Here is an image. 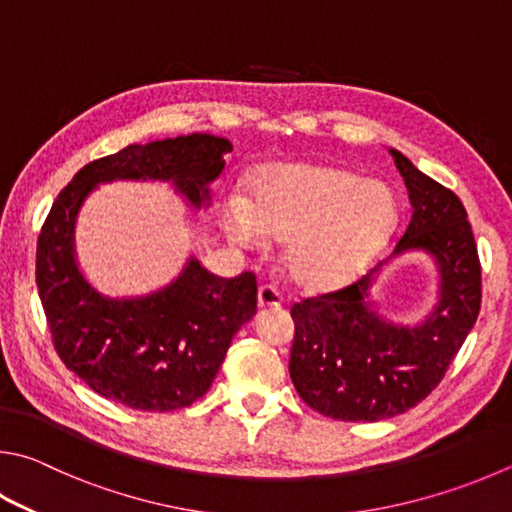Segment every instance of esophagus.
I'll return each instance as SVG.
<instances>
[{
	"instance_id": "esophagus-1",
	"label": "esophagus",
	"mask_w": 512,
	"mask_h": 512,
	"mask_svg": "<svg viewBox=\"0 0 512 512\" xmlns=\"http://www.w3.org/2000/svg\"><path fill=\"white\" fill-rule=\"evenodd\" d=\"M257 302H259V306H262V309H271V306L282 304V295L275 286L262 284V286H259V291H257Z\"/></svg>"
}]
</instances>
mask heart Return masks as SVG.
<instances>
[{
    "instance_id": "obj_1",
    "label": "heart",
    "mask_w": 512,
    "mask_h": 512,
    "mask_svg": "<svg viewBox=\"0 0 512 512\" xmlns=\"http://www.w3.org/2000/svg\"><path fill=\"white\" fill-rule=\"evenodd\" d=\"M221 221L244 248L286 241L284 264L306 291L353 280L385 248L398 221L389 185L322 163L266 167L250 185V206L228 199Z\"/></svg>"
}]
</instances>
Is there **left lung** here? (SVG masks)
I'll return each instance as SVG.
<instances>
[{
	"label": "left lung",
	"instance_id": "1",
	"mask_svg": "<svg viewBox=\"0 0 512 512\" xmlns=\"http://www.w3.org/2000/svg\"><path fill=\"white\" fill-rule=\"evenodd\" d=\"M389 152L412 203L394 255L427 250L439 266L441 297L421 327L383 322L367 302L374 268L291 306L288 374L311 410L336 421L374 423L416 407L443 380L481 309V264L466 208L401 152Z\"/></svg>",
	"mask_w": 512,
	"mask_h": 512
}]
</instances>
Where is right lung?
<instances>
[{
  "mask_svg": "<svg viewBox=\"0 0 512 512\" xmlns=\"http://www.w3.org/2000/svg\"><path fill=\"white\" fill-rule=\"evenodd\" d=\"M226 138L190 134L127 145L73 176L53 201L37 237L35 282L53 347L67 369L109 401L132 410L170 412L208 392L232 336L257 311V277L208 273L197 259L163 291L107 300L91 288L73 257V221L96 183L172 181L201 206L224 170Z\"/></svg>",
  "mask_w": 512,
  "mask_h": 512,
  "instance_id": "1",
  "label": "right lung"
}]
</instances>
